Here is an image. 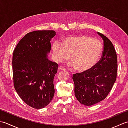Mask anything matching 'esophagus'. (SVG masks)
<instances>
[{
    "mask_svg": "<svg viewBox=\"0 0 128 128\" xmlns=\"http://www.w3.org/2000/svg\"><path fill=\"white\" fill-rule=\"evenodd\" d=\"M58 71H61V70H66V69H65V68L62 67V66H60L59 67H58Z\"/></svg>",
    "mask_w": 128,
    "mask_h": 128,
    "instance_id": "34e87169",
    "label": "esophagus"
}]
</instances>
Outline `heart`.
I'll return each mask as SVG.
<instances>
[{"label":"heart","instance_id":"b5f03b06","mask_svg":"<svg viewBox=\"0 0 128 128\" xmlns=\"http://www.w3.org/2000/svg\"><path fill=\"white\" fill-rule=\"evenodd\" d=\"M54 59L56 62L72 60L70 66L78 72H85L96 66L101 56L103 46L97 39L86 35H74L66 37L62 43L52 45Z\"/></svg>","mask_w":128,"mask_h":128}]
</instances>
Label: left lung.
<instances>
[{
  "mask_svg": "<svg viewBox=\"0 0 128 128\" xmlns=\"http://www.w3.org/2000/svg\"><path fill=\"white\" fill-rule=\"evenodd\" d=\"M104 44L102 56L90 70L72 75L75 95L80 103L92 106L105 99L116 78L117 56L110 40L97 32Z\"/></svg>",
  "mask_w": 128,
  "mask_h": 128,
  "instance_id": "8db88e82",
  "label": "left lung"
}]
</instances>
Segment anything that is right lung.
Instances as JSON below:
<instances>
[{
    "label": "right lung",
    "instance_id": "1",
    "mask_svg": "<svg viewBox=\"0 0 128 128\" xmlns=\"http://www.w3.org/2000/svg\"><path fill=\"white\" fill-rule=\"evenodd\" d=\"M53 30L27 34L16 46L12 56L14 85L23 101L40 109L47 106L54 94L53 80L58 65L47 58Z\"/></svg>",
    "mask_w": 128,
    "mask_h": 128
}]
</instances>
